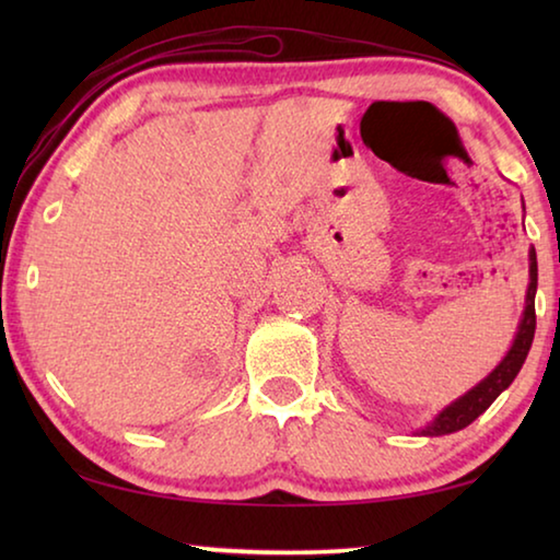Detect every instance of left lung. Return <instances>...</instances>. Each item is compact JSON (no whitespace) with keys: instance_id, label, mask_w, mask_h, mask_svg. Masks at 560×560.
I'll return each mask as SVG.
<instances>
[{"instance_id":"left-lung-1","label":"left lung","mask_w":560,"mask_h":560,"mask_svg":"<svg viewBox=\"0 0 560 560\" xmlns=\"http://www.w3.org/2000/svg\"><path fill=\"white\" fill-rule=\"evenodd\" d=\"M536 287H538V264H536V249L530 246L528 252V289H526V308L524 316H521V324L516 330L514 343H511L509 353L504 360L491 371L485 381L474 385L469 393H464L459 400L444 407V410L434 417V420L422 430L424 438H440V434H452L457 430H464L471 424L477 417L487 410V407L497 400V397L506 390V387L514 383L518 375L521 365L534 343L536 334Z\"/></svg>"}]
</instances>
